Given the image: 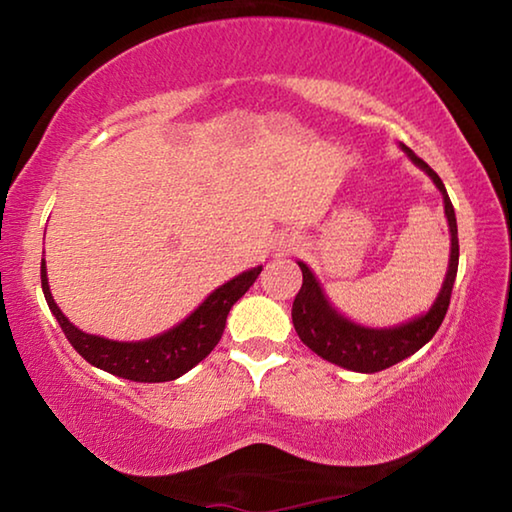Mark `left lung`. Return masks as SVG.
I'll return each mask as SVG.
<instances>
[{
    "label": "left lung",
    "mask_w": 512,
    "mask_h": 512,
    "mask_svg": "<svg viewBox=\"0 0 512 512\" xmlns=\"http://www.w3.org/2000/svg\"><path fill=\"white\" fill-rule=\"evenodd\" d=\"M402 151L409 155L415 167H420L433 180V185L440 189L445 203V216L449 223V235H452V253H449V268L440 289L436 302L424 316L409 320V323L388 327V329H372L352 323L343 318L339 311L329 305L323 289L316 280V275L309 271L307 264L298 262L302 271V287L293 300L291 318L293 327L300 336V341L314 350L318 357L332 361L336 366L348 368L354 372H379L395 366L402 359L411 357L418 352L424 343L433 339L438 332L440 323L447 314L449 298H452L456 271H458V228L454 205L449 201L447 189L438 173L433 171L427 162L418 158L409 146L400 144Z\"/></svg>",
    "instance_id": "8db88e82"
}]
</instances>
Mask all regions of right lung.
<instances>
[{"label":"right lung","instance_id":"right-lung-1","mask_svg":"<svg viewBox=\"0 0 512 512\" xmlns=\"http://www.w3.org/2000/svg\"><path fill=\"white\" fill-rule=\"evenodd\" d=\"M259 273H262V266L250 268V271L221 284L183 323L171 327L169 332L158 334L146 341L124 343L85 334L79 327L69 323L49 291L45 259L40 264L42 293H45L51 314L56 316L60 329L65 332L67 341L74 345V350L85 361L92 363V366L106 370L110 375L131 381H144V384L173 381L180 375H185L187 370H192L196 363H201L216 348V343L221 341L225 318H228L232 305L253 287Z\"/></svg>","mask_w":512,"mask_h":512}]
</instances>
